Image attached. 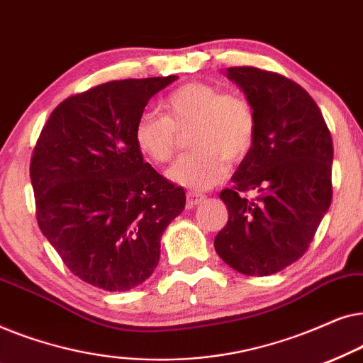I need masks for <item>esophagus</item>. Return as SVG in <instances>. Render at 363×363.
I'll use <instances>...</instances> for the list:
<instances>
[{"label": "esophagus", "instance_id": "34e87169", "mask_svg": "<svg viewBox=\"0 0 363 363\" xmlns=\"http://www.w3.org/2000/svg\"><path fill=\"white\" fill-rule=\"evenodd\" d=\"M203 200H205V196H203L201 193H196V191H188L186 193V206L188 208L200 205Z\"/></svg>", "mask_w": 363, "mask_h": 363}]
</instances>
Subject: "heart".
<instances>
[{"label": "heart", "instance_id": "obj_1", "mask_svg": "<svg viewBox=\"0 0 363 363\" xmlns=\"http://www.w3.org/2000/svg\"><path fill=\"white\" fill-rule=\"evenodd\" d=\"M165 116L140 113L133 138L143 155L167 163L175 153L180 133H188L191 150L178 158L168 178L182 186L206 190L226 177V162H241L256 140L255 107L240 94H225L213 84L186 82L162 102Z\"/></svg>", "mask_w": 363, "mask_h": 363}]
</instances>
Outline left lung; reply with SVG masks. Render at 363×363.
I'll return each instance as SVG.
<instances>
[{
    "mask_svg": "<svg viewBox=\"0 0 363 363\" xmlns=\"http://www.w3.org/2000/svg\"><path fill=\"white\" fill-rule=\"evenodd\" d=\"M226 76L255 107L257 132L233 188L220 193L228 223L215 250L241 274H276L304 255L329 210L332 137L314 99L291 79L250 66Z\"/></svg>",
    "mask_w": 363,
    "mask_h": 363,
    "instance_id": "left-lung-1",
    "label": "left lung"
}]
</instances>
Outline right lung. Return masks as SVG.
<instances>
[{
  "label": "right lung",
  "instance_id": "obj_1",
  "mask_svg": "<svg viewBox=\"0 0 363 363\" xmlns=\"http://www.w3.org/2000/svg\"><path fill=\"white\" fill-rule=\"evenodd\" d=\"M177 76L112 81L67 97L44 123L29 175L36 218L71 272L122 292L147 281L185 191L143 162L133 128Z\"/></svg>",
  "mask_w": 363,
  "mask_h": 363
}]
</instances>
